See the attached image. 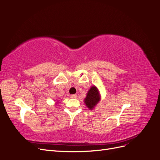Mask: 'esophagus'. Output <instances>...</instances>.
<instances>
[{"mask_svg":"<svg viewBox=\"0 0 160 160\" xmlns=\"http://www.w3.org/2000/svg\"><path fill=\"white\" fill-rule=\"evenodd\" d=\"M77 97V96L76 94H72V95H71V98H72V99H76Z\"/></svg>","mask_w":160,"mask_h":160,"instance_id":"1","label":"esophagus"}]
</instances>
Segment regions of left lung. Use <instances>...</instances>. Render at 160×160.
I'll use <instances>...</instances> for the list:
<instances>
[{
	"instance_id": "left-lung-1",
	"label": "left lung",
	"mask_w": 160,
	"mask_h": 160,
	"mask_svg": "<svg viewBox=\"0 0 160 160\" xmlns=\"http://www.w3.org/2000/svg\"><path fill=\"white\" fill-rule=\"evenodd\" d=\"M99 91L96 86H91L87 93L86 98L84 99V103L88 108L90 110L93 109L101 100Z\"/></svg>"
}]
</instances>
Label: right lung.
Wrapping results in <instances>:
<instances>
[{"instance_id": "obj_1", "label": "right lung", "mask_w": 160, "mask_h": 160, "mask_svg": "<svg viewBox=\"0 0 160 160\" xmlns=\"http://www.w3.org/2000/svg\"><path fill=\"white\" fill-rule=\"evenodd\" d=\"M57 103H59V101H57V102H56V103H55V104H57ZM57 104H58V103H57Z\"/></svg>"}]
</instances>
